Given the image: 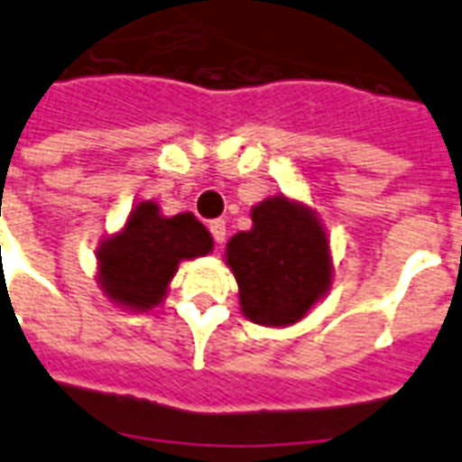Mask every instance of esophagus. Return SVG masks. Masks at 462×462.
<instances>
[{
  "instance_id": "34e87169",
  "label": "esophagus",
  "mask_w": 462,
  "mask_h": 462,
  "mask_svg": "<svg viewBox=\"0 0 462 462\" xmlns=\"http://www.w3.org/2000/svg\"><path fill=\"white\" fill-rule=\"evenodd\" d=\"M209 234H212L214 243H217V245H221V243L226 241V224H224L221 219L212 221V224H209Z\"/></svg>"
}]
</instances>
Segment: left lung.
<instances>
[{
    "label": "left lung",
    "instance_id": "1",
    "mask_svg": "<svg viewBox=\"0 0 462 462\" xmlns=\"http://www.w3.org/2000/svg\"><path fill=\"white\" fill-rule=\"evenodd\" d=\"M253 228L226 245L245 318L260 325L301 320L330 287L328 236L310 209L287 198L253 209Z\"/></svg>",
    "mask_w": 462,
    "mask_h": 462
}]
</instances>
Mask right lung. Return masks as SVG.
Segmentation results:
<instances>
[{
    "mask_svg": "<svg viewBox=\"0 0 462 462\" xmlns=\"http://www.w3.org/2000/svg\"><path fill=\"white\" fill-rule=\"evenodd\" d=\"M209 250L212 236L192 214L166 219L153 202H139L123 234L98 248V280L116 303L137 310L153 309L166 294L178 263Z\"/></svg>",
    "mask_w": 462,
    "mask_h": 462,
    "instance_id": "obj_1",
    "label": "right lung"
}]
</instances>
